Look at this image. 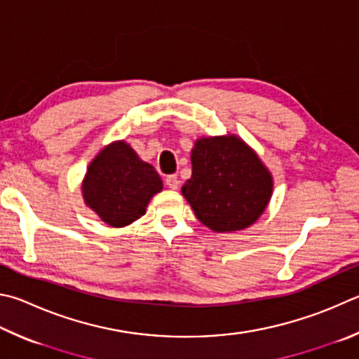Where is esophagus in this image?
I'll return each mask as SVG.
<instances>
[{
    "instance_id": "obj_1",
    "label": "esophagus",
    "mask_w": 359,
    "mask_h": 359,
    "mask_svg": "<svg viewBox=\"0 0 359 359\" xmlns=\"http://www.w3.org/2000/svg\"><path fill=\"white\" fill-rule=\"evenodd\" d=\"M166 185L169 187V188H171V190H177V188H179V184H180V182H179V177H177V175H168V177H166Z\"/></svg>"
}]
</instances>
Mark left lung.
I'll list each match as a JSON object with an SVG mask.
<instances>
[{
  "mask_svg": "<svg viewBox=\"0 0 359 359\" xmlns=\"http://www.w3.org/2000/svg\"><path fill=\"white\" fill-rule=\"evenodd\" d=\"M191 168L182 194L208 229L243 231L262 217L273 194V175L240 136L196 140Z\"/></svg>",
  "mask_w": 359,
  "mask_h": 359,
  "instance_id": "left-lung-1",
  "label": "left lung"
}]
</instances>
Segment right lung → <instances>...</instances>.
I'll return each mask as SVG.
<instances>
[{
    "instance_id": "obj_1",
    "label": "right lung",
    "mask_w": 359,
    "mask_h": 359,
    "mask_svg": "<svg viewBox=\"0 0 359 359\" xmlns=\"http://www.w3.org/2000/svg\"><path fill=\"white\" fill-rule=\"evenodd\" d=\"M161 190L158 172L123 140L103 147L81 182L84 204L111 227H126L140 219Z\"/></svg>"
}]
</instances>
